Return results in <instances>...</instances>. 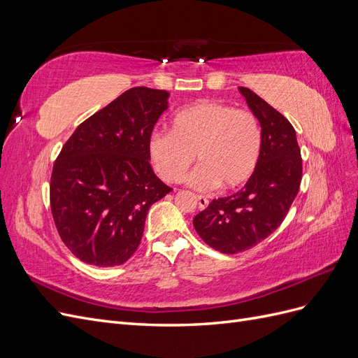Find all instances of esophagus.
<instances>
[{
	"label": "esophagus",
	"instance_id": "34e87169",
	"mask_svg": "<svg viewBox=\"0 0 358 358\" xmlns=\"http://www.w3.org/2000/svg\"><path fill=\"white\" fill-rule=\"evenodd\" d=\"M197 201H199V208H200V209H206V208H208L209 200L206 199L204 196H197Z\"/></svg>",
	"mask_w": 358,
	"mask_h": 358
}]
</instances>
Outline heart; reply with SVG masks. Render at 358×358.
Returning <instances> with one entry per match:
<instances>
[{"mask_svg":"<svg viewBox=\"0 0 358 358\" xmlns=\"http://www.w3.org/2000/svg\"><path fill=\"white\" fill-rule=\"evenodd\" d=\"M262 152L258 119L251 112L213 100L182 107L170 119V133H154L149 138L150 162L171 183L185 178L197 154L201 164L187 182L200 191L245 185L254 176Z\"/></svg>","mask_w":358,"mask_h":358,"instance_id":"b5f03b06","label":"heart"}]
</instances>
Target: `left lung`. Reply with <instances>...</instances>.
<instances>
[{
    "mask_svg": "<svg viewBox=\"0 0 358 358\" xmlns=\"http://www.w3.org/2000/svg\"><path fill=\"white\" fill-rule=\"evenodd\" d=\"M263 131V152L254 176L233 196L215 199L194 216V229L210 248L237 254L272 234L287 216L301 180L296 129L251 90L239 88Z\"/></svg>",
    "mask_w": 358,
    "mask_h": 358,
    "instance_id": "8db88e82",
    "label": "left lung"
}]
</instances>
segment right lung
Returning <instances> with one entry per match:
<instances>
[{
  "label": "right lung",
  "instance_id": "right-lung-1",
  "mask_svg": "<svg viewBox=\"0 0 358 358\" xmlns=\"http://www.w3.org/2000/svg\"><path fill=\"white\" fill-rule=\"evenodd\" d=\"M170 94L137 86L82 122L50 178V209L80 262L121 266L142 241L150 206L171 191L150 167L149 138Z\"/></svg>",
  "mask_w": 358,
  "mask_h": 358
}]
</instances>
